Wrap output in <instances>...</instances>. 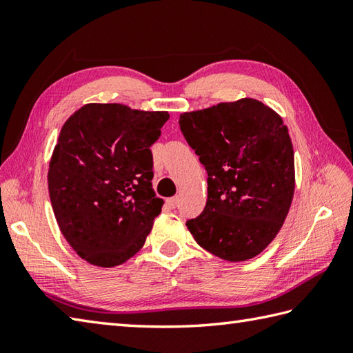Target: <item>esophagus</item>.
<instances>
[{
    "label": "esophagus",
    "instance_id": "1",
    "mask_svg": "<svg viewBox=\"0 0 353 353\" xmlns=\"http://www.w3.org/2000/svg\"><path fill=\"white\" fill-rule=\"evenodd\" d=\"M167 205L171 208V209H174L176 206H177V197H172V199H168L167 200Z\"/></svg>",
    "mask_w": 353,
    "mask_h": 353
}]
</instances>
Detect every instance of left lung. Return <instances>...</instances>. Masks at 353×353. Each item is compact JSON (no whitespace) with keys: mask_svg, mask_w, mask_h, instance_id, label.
<instances>
[{"mask_svg":"<svg viewBox=\"0 0 353 353\" xmlns=\"http://www.w3.org/2000/svg\"><path fill=\"white\" fill-rule=\"evenodd\" d=\"M179 124L208 172L206 206L186 226L215 256L254 258L281 230L294 194L287 125L253 99L185 112Z\"/></svg>","mask_w":353,"mask_h":353,"instance_id":"left-lung-1","label":"left lung"}]
</instances>
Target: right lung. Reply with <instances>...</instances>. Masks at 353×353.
Segmentation results:
<instances>
[{
  "mask_svg": "<svg viewBox=\"0 0 353 353\" xmlns=\"http://www.w3.org/2000/svg\"><path fill=\"white\" fill-rule=\"evenodd\" d=\"M168 112L91 103L66 119L48 191L59 228L80 258L115 267L144 245L162 199L152 188V147Z\"/></svg>",
  "mask_w": 353,
  "mask_h": 353,
  "instance_id": "add662e5",
  "label": "right lung"
}]
</instances>
